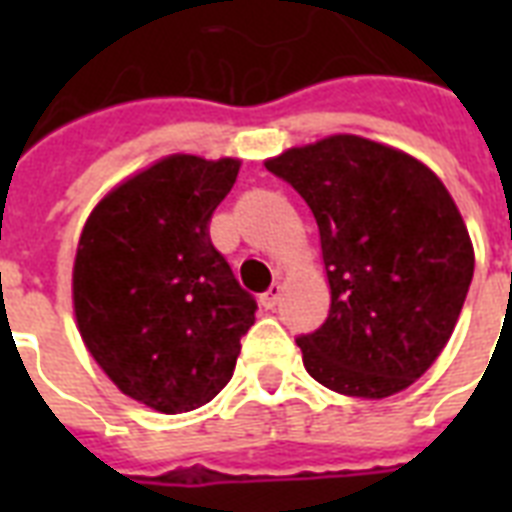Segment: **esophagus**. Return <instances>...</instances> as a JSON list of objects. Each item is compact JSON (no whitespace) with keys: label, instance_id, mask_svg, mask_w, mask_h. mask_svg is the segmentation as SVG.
Masks as SVG:
<instances>
[{"label":"esophagus","instance_id":"obj_1","mask_svg":"<svg viewBox=\"0 0 512 512\" xmlns=\"http://www.w3.org/2000/svg\"><path fill=\"white\" fill-rule=\"evenodd\" d=\"M281 292H284V287H281L279 281H273L271 287H268V292L263 295V305L265 308H276L281 300Z\"/></svg>","mask_w":512,"mask_h":512}]
</instances>
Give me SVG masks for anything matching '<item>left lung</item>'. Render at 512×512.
<instances>
[{
    "instance_id": "left-lung-1",
    "label": "left lung",
    "mask_w": 512,
    "mask_h": 512,
    "mask_svg": "<svg viewBox=\"0 0 512 512\" xmlns=\"http://www.w3.org/2000/svg\"><path fill=\"white\" fill-rule=\"evenodd\" d=\"M311 207L332 305L297 337L324 388L385 398L428 372L460 319L473 244L444 183L422 162L332 135L265 162Z\"/></svg>"
}]
</instances>
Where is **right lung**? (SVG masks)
Listing matches in <instances>:
<instances>
[{
    "label": "right lung",
    "mask_w": 512,
    "mask_h": 512,
    "mask_svg": "<svg viewBox=\"0 0 512 512\" xmlns=\"http://www.w3.org/2000/svg\"><path fill=\"white\" fill-rule=\"evenodd\" d=\"M239 162L175 154L108 193L74 263L82 340L116 388L156 412L207 404L228 385L257 303L209 239Z\"/></svg>",
    "instance_id": "1"
}]
</instances>
